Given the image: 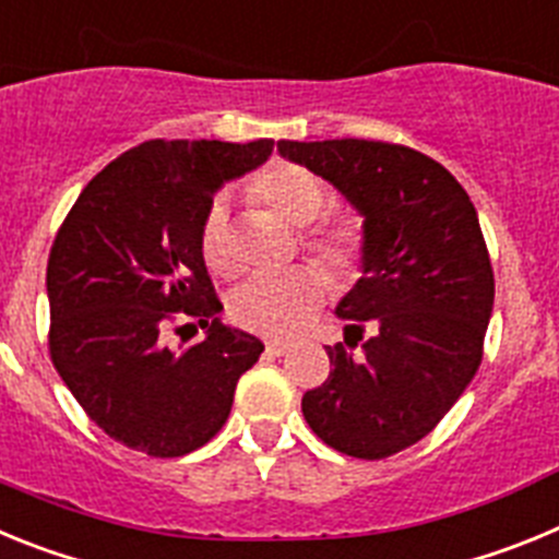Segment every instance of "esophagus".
<instances>
[{
    "label": "esophagus",
    "mask_w": 559,
    "mask_h": 559,
    "mask_svg": "<svg viewBox=\"0 0 559 559\" xmlns=\"http://www.w3.org/2000/svg\"><path fill=\"white\" fill-rule=\"evenodd\" d=\"M288 349H290L288 341H265V353L276 355V358H280V355L288 353Z\"/></svg>",
    "instance_id": "1"
}]
</instances>
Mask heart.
Masks as SVG:
<instances>
[{"label":"heart","mask_w":559,"mask_h":559,"mask_svg":"<svg viewBox=\"0 0 559 559\" xmlns=\"http://www.w3.org/2000/svg\"><path fill=\"white\" fill-rule=\"evenodd\" d=\"M260 204L276 212L296 229H305L302 249L333 280H353L367 251V226L355 212L328 210V190L308 167L276 162L265 167L251 185ZM201 260L215 276H231L237 269L229 231V204L215 199L204 212L199 229ZM328 283L316 269H294L283 276H263L237 285L229 296V313L240 328L260 335H290L308 322L322 305Z\"/></svg>","instance_id":"heart-1"}]
</instances>
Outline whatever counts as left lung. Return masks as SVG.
<instances>
[{"mask_svg": "<svg viewBox=\"0 0 559 559\" xmlns=\"http://www.w3.org/2000/svg\"><path fill=\"white\" fill-rule=\"evenodd\" d=\"M364 215L360 280L335 308L344 344L302 397L324 445L386 459L431 433L476 374L492 316L490 254L464 187L392 142H280Z\"/></svg>", "mask_w": 559, "mask_h": 559, "instance_id": "8db88e82", "label": "left lung"}]
</instances>
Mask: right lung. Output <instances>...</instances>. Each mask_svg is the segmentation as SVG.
I'll return each instance as SVG.
<instances>
[{
  "mask_svg": "<svg viewBox=\"0 0 559 559\" xmlns=\"http://www.w3.org/2000/svg\"><path fill=\"white\" fill-rule=\"evenodd\" d=\"M274 140H151L83 187L49 249V358L97 428L147 456H185L224 428L263 341L221 324L199 229L224 181L263 165ZM176 318L207 330L164 344ZM179 329H177L178 332Z\"/></svg>",
  "mask_w": 559,
  "mask_h": 559,
  "instance_id": "obj_1",
  "label": "right lung"
}]
</instances>
